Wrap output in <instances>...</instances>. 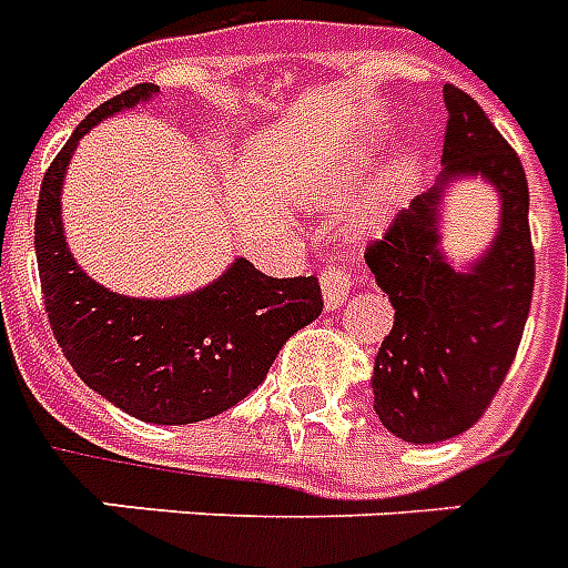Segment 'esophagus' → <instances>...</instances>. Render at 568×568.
Instances as JSON below:
<instances>
[{"instance_id": "1", "label": "esophagus", "mask_w": 568, "mask_h": 568, "mask_svg": "<svg viewBox=\"0 0 568 568\" xmlns=\"http://www.w3.org/2000/svg\"><path fill=\"white\" fill-rule=\"evenodd\" d=\"M351 288H354V274L347 271V265H329L321 271V292L327 310H338L347 301Z\"/></svg>"}]
</instances>
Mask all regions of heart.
<instances>
[{
  "label": "heart",
  "mask_w": 568,
  "mask_h": 568,
  "mask_svg": "<svg viewBox=\"0 0 568 568\" xmlns=\"http://www.w3.org/2000/svg\"><path fill=\"white\" fill-rule=\"evenodd\" d=\"M413 164L409 162H400L395 168V171L388 173V180H386V189H383V194L377 196V203H374V209H383V205L386 203H392V200H395L397 194H400V191L406 189V185H409V182H413Z\"/></svg>",
  "instance_id": "b5f03b06"
}]
</instances>
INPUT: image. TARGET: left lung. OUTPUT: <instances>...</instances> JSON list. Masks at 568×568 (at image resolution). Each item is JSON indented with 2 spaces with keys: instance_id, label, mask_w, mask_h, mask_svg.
I'll return each instance as SVG.
<instances>
[{
  "instance_id": "8db88e82",
  "label": "left lung",
  "mask_w": 568,
  "mask_h": 568,
  "mask_svg": "<svg viewBox=\"0 0 568 568\" xmlns=\"http://www.w3.org/2000/svg\"><path fill=\"white\" fill-rule=\"evenodd\" d=\"M445 171L365 247L395 306L374 359V413L413 445L454 439L489 409L519 351L534 297L528 180L519 155L466 91L445 84ZM459 175H484L503 194V230L468 275L438 253V200Z\"/></svg>"
}]
</instances>
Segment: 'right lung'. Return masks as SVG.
Instances as JSON below:
<instances>
[{
    "label": "right lung",
    "instance_id": "right-lung-1",
    "mask_svg": "<svg viewBox=\"0 0 568 568\" xmlns=\"http://www.w3.org/2000/svg\"><path fill=\"white\" fill-rule=\"evenodd\" d=\"M159 91L144 82L111 97L52 159L34 214L40 292L49 327L73 372L105 400L153 424L226 413L267 377L288 338L324 310L318 276L276 280L247 258L200 292L141 301L84 276L61 230V182L75 141L100 120Z\"/></svg>",
    "mask_w": 568,
    "mask_h": 568
}]
</instances>
